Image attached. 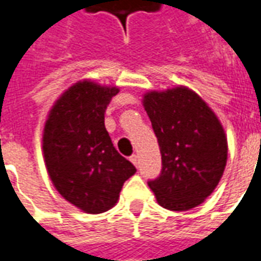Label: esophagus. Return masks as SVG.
<instances>
[{"label":"esophagus","mask_w":261,"mask_h":261,"mask_svg":"<svg viewBox=\"0 0 261 261\" xmlns=\"http://www.w3.org/2000/svg\"><path fill=\"white\" fill-rule=\"evenodd\" d=\"M130 161L133 162V164L136 165V166H138V155H136V153H134V155H131Z\"/></svg>","instance_id":"obj_1"}]
</instances>
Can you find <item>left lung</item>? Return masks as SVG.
<instances>
[{"mask_svg":"<svg viewBox=\"0 0 261 261\" xmlns=\"http://www.w3.org/2000/svg\"><path fill=\"white\" fill-rule=\"evenodd\" d=\"M142 105L162 155L158 179L148 181L161 207L187 211L218 186L228 159L224 127L213 109L186 86L149 91Z\"/></svg>","mask_w":261,"mask_h":261,"instance_id":"obj_1","label":"left lung"}]
</instances>
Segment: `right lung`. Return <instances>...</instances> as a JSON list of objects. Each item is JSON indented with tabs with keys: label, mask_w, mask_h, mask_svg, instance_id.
<instances>
[{
	"label": "right lung",
	"mask_w": 261,
	"mask_h": 261,
	"mask_svg": "<svg viewBox=\"0 0 261 261\" xmlns=\"http://www.w3.org/2000/svg\"><path fill=\"white\" fill-rule=\"evenodd\" d=\"M117 86L78 81L61 93L43 128V155L56 190L86 214L116 205L124 181L137 172L112 144L105 110Z\"/></svg>",
	"instance_id": "add662e5"
}]
</instances>
